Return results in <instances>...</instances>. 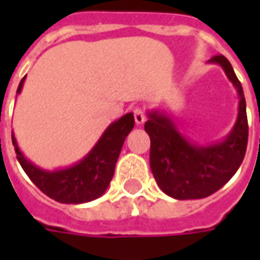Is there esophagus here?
<instances>
[{
	"label": "esophagus",
	"mask_w": 260,
	"mask_h": 260,
	"mask_svg": "<svg viewBox=\"0 0 260 260\" xmlns=\"http://www.w3.org/2000/svg\"><path fill=\"white\" fill-rule=\"evenodd\" d=\"M133 114H135V121L136 124H143L146 121V115L145 111L142 110V108H135V111H133Z\"/></svg>",
	"instance_id": "34e87169"
}]
</instances>
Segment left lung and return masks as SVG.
<instances>
[{
	"mask_svg": "<svg viewBox=\"0 0 260 260\" xmlns=\"http://www.w3.org/2000/svg\"><path fill=\"white\" fill-rule=\"evenodd\" d=\"M233 84L239 96L237 118L223 140L198 145L185 137L175 117L165 110H149L145 123L150 137V169L159 188L175 200H198L214 194L242 165L247 147V115L242 84L224 56L211 57Z\"/></svg>",
	"mask_w": 260,
	"mask_h": 260,
	"instance_id": "8db88e82",
	"label": "left lung"
}]
</instances>
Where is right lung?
I'll use <instances>...</instances> for the list:
<instances>
[{
    "label": "right lung",
    "mask_w": 260,
    "mask_h": 260,
    "mask_svg": "<svg viewBox=\"0 0 260 260\" xmlns=\"http://www.w3.org/2000/svg\"><path fill=\"white\" fill-rule=\"evenodd\" d=\"M24 81L25 76L18 85L17 94L21 92ZM133 127V113H127L105 128L94 147L79 162L52 171L42 169L28 160L20 150L14 133L11 137L20 165L42 192L62 204H82L96 200L107 191L123 143Z\"/></svg>",
    "instance_id": "right-lung-1"
}]
</instances>
